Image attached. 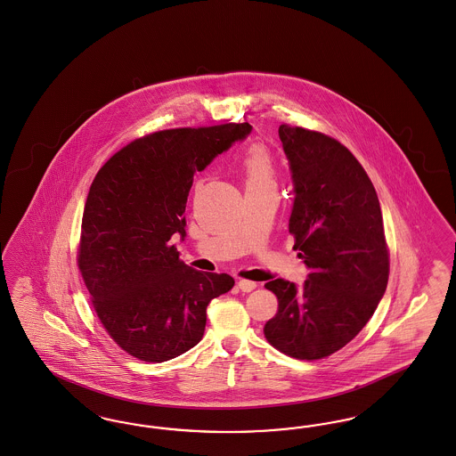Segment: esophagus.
I'll return each mask as SVG.
<instances>
[{"label":"esophagus","instance_id":"obj_1","mask_svg":"<svg viewBox=\"0 0 456 456\" xmlns=\"http://www.w3.org/2000/svg\"><path fill=\"white\" fill-rule=\"evenodd\" d=\"M237 284L238 289L243 291V293H250V291H254L257 288V282L248 281V279H238Z\"/></svg>","mask_w":456,"mask_h":456}]
</instances>
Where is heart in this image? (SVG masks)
<instances>
[{
  "mask_svg": "<svg viewBox=\"0 0 456 456\" xmlns=\"http://www.w3.org/2000/svg\"><path fill=\"white\" fill-rule=\"evenodd\" d=\"M241 175L245 180V189H262L274 185V165L271 155L256 146L241 159Z\"/></svg>",
  "mask_w": 456,
  "mask_h": 456,
  "instance_id": "obj_1",
  "label": "heart"
}]
</instances>
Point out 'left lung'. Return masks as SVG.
<instances>
[{"label": "left lung", "mask_w": 456, "mask_h": 456, "mask_svg": "<svg viewBox=\"0 0 456 456\" xmlns=\"http://www.w3.org/2000/svg\"><path fill=\"white\" fill-rule=\"evenodd\" d=\"M293 180L289 233L308 276L303 286L274 279L278 314L265 338L297 359L342 349L373 317L388 282V250L377 191L353 153L336 139L279 126Z\"/></svg>", "instance_id": "left-lung-1"}]
</instances>
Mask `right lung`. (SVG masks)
<instances>
[{"label": "right lung", "instance_id": "add662e5", "mask_svg": "<svg viewBox=\"0 0 456 456\" xmlns=\"http://www.w3.org/2000/svg\"><path fill=\"white\" fill-rule=\"evenodd\" d=\"M243 124L170 129L136 139L94 178L81 221L78 267L102 325L127 354L163 362L204 336L206 310L228 293V274L200 273L180 260L185 204L196 172L235 141Z\"/></svg>", "mask_w": 456, "mask_h": 456}]
</instances>
